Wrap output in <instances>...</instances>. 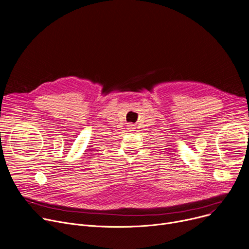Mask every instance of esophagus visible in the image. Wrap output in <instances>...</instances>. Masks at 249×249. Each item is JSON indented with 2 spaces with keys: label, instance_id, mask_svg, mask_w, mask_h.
I'll return each instance as SVG.
<instances>
[{
  "label": "esophagus",
  "instance_id": "esophagus-1",
  "mask_svg": "<svg viewBox=\"0 0 249 249\" xmlns=\"http://www.w3.org/2000/svg\"><path fill=\"white\" fill-rule=\"evenodd\" d=\"M126 131H128V132L135 131V125L133 124H128L127 126H126Z\"/></svg>",
  "mask_w": 249,
  "mask_h": 249
}]
</instances>
